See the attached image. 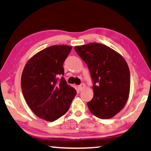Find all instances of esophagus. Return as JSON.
Masks as SVG:
<instances>
[{"instance_id":"34e87169","label":"esophagus","mask_w":151,"mask_h":151,"mask_svg":"<svg viewBox=\"0 0 151 151\" xmlns=\"http://www.w3.org/2000/svg\"><path fill=\"white\" fill-rule=\"evenodd\" d=\"M78 87H79V89L81 91V90H83L84 88H85L86 85L84 83H81L79 86H78Z\"/></svg>"}]
</instances>
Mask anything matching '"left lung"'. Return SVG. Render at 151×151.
Instances as JSON below:
<instances>
[{
    "mask_svg": "<svg viewBox=\"0 0 151 151\" xmlns=\"http://www.w3.org/2000/svg\"><path fill=\"white\" fill-rule=\"evenodd\" d=\"M74 50L87 64L93 83V98L87 103L90 111L101 119H110L127 102L130 84L127 63L104 44L90 43Z\"/></svg>",
    "mask_w": 151,
    "mask_h": 151,
    "instance_id": "left-lung-1",
    "label": "left lung"
}]
</instances>
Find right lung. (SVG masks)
<instances>
[{"mask_svg":"<svg viewBox=\"0 0 151 151\" xmlns=\"http://www.w3.org/2000/svg\"><path fill=\"white\" fill-rule=\"evenodd\" d=\"M71 49L65 45L50 46L36 54L24 68V98L35 114L46 121L54 122L65 114L77 94L63 77V63Z\"/></svg>","mask_w":151,"mask_h":151,"instance_id":"1","label":"right lung"}]
</instances>
